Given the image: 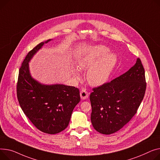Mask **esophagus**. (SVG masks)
<instances>
[{"label": "esophagus", "instance_id": "34e87169", "mask_svg": "<svg viewBox=\"0 0 160 160\" xmlns=\"http://www.w3.org/2000/svg\"><path fill=\"white\" fill-rule=\"evenodd\" d=\"M89 97V94L88 92V91H86V89H83L81 91H80V97L82 100H86Z\"/></svg>", "mask_w": 160, "mask_h": 160}]
</instances>
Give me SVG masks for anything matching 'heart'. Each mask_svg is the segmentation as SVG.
Listing matches in <instances>:
<instances>
[{
	"label": "heart",
	"instance_id": "heart-1",
	"mask_svg": "<svg viewBox=\"0 0 160 160\" xmlns=\"http://www.w3.org/2000/svg\"><path fill=\"white\" fill-rule=\"evenodd\" d=\"M109 51L104 46H95L84 51L78 60V68L88 69L87 80L92 86H100L104 84L109 78L115 67L116 55L112 52L107 53ZM98 58H100L97 60ZM74 76L77 79L79 78L77 71H74Z\"/></svg>",
	"mask_w": 160,
	"mask_h": 160
}]
</instances>
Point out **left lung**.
<instances>
[{
	"mask_svg": "<svg viewBox=\"0 0 160 160\" xmlns=\"http://www.w3.org/2000/svg\"><path fill=\"white\" fill-rule=\"evenodd\" d=\"M145 90V69L138 58L129 71L92 89L89 98L94 129L103 134H111L121 129L136 113Z\"/></svg>",
	"mask_w": 160,
	"mask_h": 160,
	"instance_id": "obj_1",
	"label": "left lung"
}]
</instances>
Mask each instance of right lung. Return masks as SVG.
<instances>
[{
    "label": "right lung",
    "instance_id": "add662e5",
    "mask_svg": "<svg viewBox=\"0 0 160 160\" xmlns=\"http://www.w3.org/2000/svg\"><path fill=\"white\" fill-rule=\"evenodd\" d=\"M51 40L41 42L28 53L19 69L17 94L21 109L32 123L42 132L54 134L68 126L80 96L75 87L42 84L31 77L29 62Z\"/></svg>",
    "mask_w": 160,
    "mask_h": 160
}]
</instances>
